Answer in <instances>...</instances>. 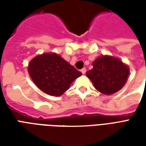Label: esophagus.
Returning a JSON list of instances; mask_svg holds the SVG:
<instances>
[{
    "instance_id": "1",
    "label": "esophagus",
    "mask_w": 146,
    "mask_h": 146,
    "mask_svg": "<svg viewBox=\"0 0 146 146\" xmlns=\"http://www.w3.org/2000/svg\"><path fill=\"white\" fill-rule=\"evenodd\" d=\"M80 71H81V73H82L83 74H84V73H86V71H87V70H86V68H83L82 70H80Z\"/></svg>"
}]
</instances>
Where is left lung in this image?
I'll return each mask as SVG.
<instances>
[{
  "label": "left lung",
  "mask_w": 146,
  "mask_h": 146,
  "mask_svg": "<svg viewBox=\"0 0 146 146\" xmlns=\"http://www.w3.org/2000/svg\"><path fill=\"white\" fill-rule=\"evenodd\" d=\"M98 92L105 95L116 93L125 84L129 75L128 67L111 56H101L93 62V69L86 73Z\"/></svg>",
  "instance_id": "obj_1"
}]
</instances>
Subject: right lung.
Listing matches in <instances>:
<instances>
[{
	"instance_id": "obj_1",
	"label": "right lung",
	"mask_w": 146,
	"mask_h": 146,
	"mask_svg": "<svg viewBox=\"0 0 146 146\" xmlns=\"http://www.w3.org/2000/svg\"><path fill=\"white\" fill-rule=\"evenodd\" d=\"M28 72L39 88L46 94L59 96L70 88L81 73L58 54L45 53L30 61Z\"/></svg>"
}]
</instances>
